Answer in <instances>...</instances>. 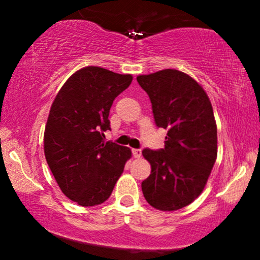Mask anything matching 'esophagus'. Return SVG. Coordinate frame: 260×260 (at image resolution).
<instances>
[{"instance_id": "34e87169", "label": "esophagus", "mask_w": 260, "mask_h": 260, "mask_svg": "<svg viewBox=\"0 0 260 260\" xmlns=\"http://www.w3.org/2000/svg\"><path fill=\"white\" fill-rule=\"evenodd\" d=\"M132 154L134 157H137V159H138V157L142 156V150H140V149H132Z\"/></svg>"}]
</instances>
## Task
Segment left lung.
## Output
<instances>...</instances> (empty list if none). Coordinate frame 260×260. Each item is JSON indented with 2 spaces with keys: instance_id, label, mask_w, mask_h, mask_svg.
Here are the masks:
<instances>
[{
  "instance_id": "1",
  "label": "left lung",
  "mask_w": 260,
  "mask_h": 260,
  "mask_svg": "<svg viewBox=\"0 0 260 260\" xmlns=\"http://www.w3.org/2000/svg\"><path fill=\"white\" fill-rule=\"evenodd\" d=\"M147 91L157 127L165 128V148H145L151 165L142 182L144 198L164 211L187 207L204 189L217 156V131L207 92L188 74L177 70L137 77Z\"/></svg>"
}]
</instances>
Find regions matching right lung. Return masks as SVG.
<instances>
[{
    "instance_id": "1",
    "label": "right lung",
    "mask_w": 260,
    "mask_h": 260,
    "mask_svg": "<svg viewBox=\"0 0 260 260\" xmlns=\"http://www.w3.org/2000/svg\"><path fill=\"white\" fill-rule=\"evenodd\" d=\"M131 74L101 67L72 74L53 100L44 133V151L58 187L82 207L101 204L129 159L131 149L105 142L113 100L132 83Z\"/></svg>"
}]
</instances>
